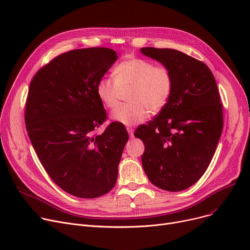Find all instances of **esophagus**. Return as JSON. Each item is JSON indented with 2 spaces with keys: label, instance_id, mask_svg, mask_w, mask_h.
Masks as SVG:
<instances>
[{
  "label": "esophagus",
  "instance_id": "34e87169",
  "mask_svg": "<svg viewBox=\"0 0 250 250\" xmlns=\"http://www.w3.org/2000/svg\"><path fill=\"white\" fill-rule=\"evenodd\" d=\"M126 130H127L129 137H134V128L133 127H126Z\"/></svg>",
  "mask_w": 250,
  "mask_h": 250
}]
</instances>
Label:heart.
Returning a JSON list of instances; mask_svg holds the SVG:
<instances>
[{"label": "heart", "mask_w": 250, "mask_h": 250, "mask_svg": "<svg viewBox=\"0 0 250 250\" xmlns=\"http://www.w3.org/2000/svg\"><path fill=\"white\" fill-rule=\"evenodd\" d=\"M114 81L101 78L96 94L105 107L116 106L120 89L130 88L128 103L118 105L111 112L114 122L125 125L142 123L152 112L160 111L169 100L173 88L171 72L165 65H155L144 59H129L118 63L113 70Z\"/></svg>", "instance_id": "heart-1"}]
</instances>
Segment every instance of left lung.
Returning a JSON list of instances; mask_svg holds the SVG:
<instances>
[{
  "label": "left lung",
  "instance_id": "obj_1",
  "mask_svg": "<svg viewBox=\"0 0 250 250\" xmlns=\"http://www.w3.org/2000/svg\"><path fill=\"white\" fill-rule=\"evenodd\" d=\"M141 52L165 65L173 79L165 106L135 132L145 145L144 171L161 189H187L206 172L223 130L216 80L206 63L179 50L142 47Z\"/></svg>",
  "mask_w": 250,
  "mask_h": 250
}]
</instances>
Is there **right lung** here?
I'll use <instances>...</instances> for the list:
<instances>
[{
    "label": "right lung",
    "mask_w": 250,
    "mask_h": 250,
    "mask_svg": "<svg viewBox=\"0 0 250 250\" xmlns=\"http://www.w3.org/2000/svg\"><path fill=\"white\" fill-rule=\"evenodd\" d=\"M116 60L107 47L74 49L38 70L29 86L25 125L38 159L56 185L81 199L112 189L128 140L116 122L95 135L106 120L96 85Z\"/></svg>",
    "instance_id": "add662e5"
}]
</instances>
